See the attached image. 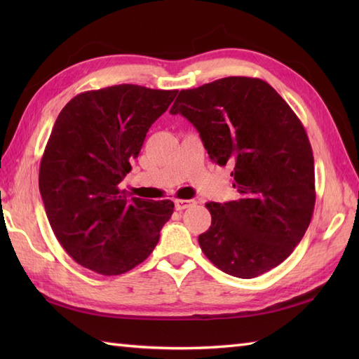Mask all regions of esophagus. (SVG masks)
<instances>
[{
  "label": "esophagus",
  "mask_w": 359,
  "mask_h": 359,
  "mask_svg": "<svg viewBox=\"0 0 359 359\" xmlns=\"http://www.w3.org/2000/svg\"><path fill=\"white\" fill-rule=\"evenodd\" d=\"M194 203H196L194 201H182V199H179V201H174V207H175V210L182 211V210H187L189 207H193Z\"/></svg>",
  "instance_id": "34e87169"
}]
</instances>
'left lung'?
<instances>
[{
  "instance_id": "left-lung-1",
  "label": "left lung",
  "mask_w": 359,
  "mask_h": 359,
  "mask_svg": "<svg viewBox=\"0 0 359 359\" xmlns=\"http://www.w3.org/2000/svg\"><path fill=\"white\" fill-rule=\"evenodd\" d=\"M171 114L230 165L238 201L208 202L199 245L219 270L251 279L278 266L306 234L315 208V160L301 120L269 83L226 77L180 90Z\"/></svg>"
}]
</instances>
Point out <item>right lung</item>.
Segmentation results:
<instances>
[{"label": "right lung", "instance_id": "right-lung-1", "mask_svg": "<svg viewBox=\"0 0 359 359\" xmlns=\"http://www.w3.org/2000/svg\"><path fill=\"white\" fill-rule=\"evenodd\" d=\"M175 95L177 90L109 86L75 95L57 117L38 184L53 234L85 269L116 276L156 248L174 203L128 199L118 185Z\"/></svg>", "mask_w": 359, "mask_h": 359}]
</instances>
